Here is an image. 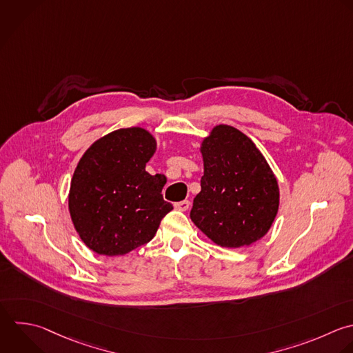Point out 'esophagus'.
Masks as SVG:
<instances>
[{"label": "esophagus", "mask_w": 353, "mask_h": 353, "mask_svg": "<svg viewBox=\"0 0 353 353\" xmlns=\"http://www.w3.org/2000/svg\"><path fill=\"white\" fill-rule=\"evenodd\" d=\"M189 205H190V201H189V200H183V201H179V203H175V204H174V207H175L176 210H179V211H186V210L189 208Z\"/></svg>", "instance_id": "34e87169"}]
</instances>
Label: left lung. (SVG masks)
<instances>
[{
  "instance_id": "obj_1",
  "label": "left lung",
  "mask_w": 353,
  "mask_h": 353,
  "mask_svg": "<svg viewBox=\"0 0 353 353\" xmlns=\"http://www.w3.org/2000/svg\"><path fill=\"white\" fill-rule=\"evenodd\" d=\"M204 175L192 222L215 244L248 247L270 229L280 203L277 179L255 143L232 125H215L200 145Z\"/></svg>"
}]
</instances>
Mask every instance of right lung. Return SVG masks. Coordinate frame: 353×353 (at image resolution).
Returning <instances> with one entry per match:
<instances>
[{"instance_id": "right-lung-1", "label": "right lung", "mask_w": 353, "mask_h": 353, "mask_svg": "<svg viewBox=\"0 0 353 353\" xmlns=\"http://www.w3.org/2000/svg\"><path fill=\"white\" fill-rule=\"evenodd\" d=\"M157 141L145 128L116 130L95 141L80 159L69 190V212L84 244L99 255H125L149 243L172 205L164 179L146 163Z\"/></svg>"}]
</instances>
